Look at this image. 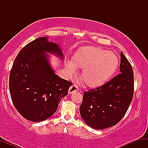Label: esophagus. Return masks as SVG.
I'll return each instance as SVG.
<instances>
[{
    "mask_svg": "<svg viewBox=\"0 0 148 148\" xmlns=\"http://www.w3.org/2000/svg\"><path fill=\"white\" fill-rule=\"evenodd\" d=\"M78 90H79V88H78V86H76V84H73L72 86L69 88V94H72V93L74 92H76Z\"/></svg>",
    "mask_w": 148,
    "mask_h": 148,
    "instance_id": "obj_1",
    "label": "esophagus"
}]
</instances>
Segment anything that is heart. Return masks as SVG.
Masks as SVG:
<instances>
[{
    "mask_svg": "<svg viewBox=\"0 0 148 148\" xmlns=\"http://www.w3.org/2000/svg\"><path fill=\"white\" fill-rule=\"evenodd\" d=\"M118 64V57L113 52L100 47H86L80 49L66 66L70 74L76 72V67L83 68L81 79L88 86L95 88L111 79Z\"/></svg>",
    "mask_w": 148,
    "mask_h": 148,
    "instance_id": "heart-1",
    "label": "heart"
}]
</instances>
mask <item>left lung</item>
Returning a JSON list of instances; mask_svg holds the SVG:
<instances>
[{
  "instance_id": "obj_1",
  "label": "left lung",
  "mask_w": 148,
  "mask_h": 148,
  "mask_svg": "<svg viewBox=\"0 0 148 148\" xmlns=\"http://www.w3.org/2000/svg\"><path fill=\"white\" fill-rule=\"evenodd\" d=\"M120 56V74L102 86L84 93L80 114L88 125L95 130L118 124L132 102L134 91L133 69L123 52Z\"/></svg>"
}]
</instances>
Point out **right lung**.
Returning <instances> with one entry per match:
<instances>
[{
  "instance_id": "add662e5",
  "label": "right lung",
  "mask_w": 148,
  "mask_h": 148,
  "mask_svg": "<svg viewBox=\"0 0 148 148\" xmlns=\"http://www.w3.org/2000/svg\"><path fill=\"white\" fill-rule=\"evenodd\" d=\"M46 52L63 58L57 44L39 37L23 47L13 62L9 88L13 104L23 118L41 122L56 111L72 83L59 77L51 68Z\"/></svg>"
}]
</instances>
